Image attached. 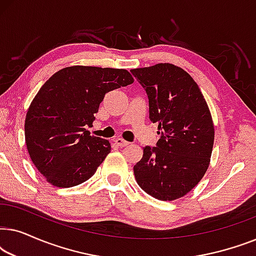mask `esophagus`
I'll return each instance as SVG.
<instances>
[{"label":"esophagus","instance_id":"34e87169","mask_svg":"<svg viewBox=\"0 0 256 256\" xmlns=\"http://www.w3.org/2000/svg\"><path fill=\"white\" fill-rule=\"evenodd\" d=\"M115 143H116V146H120V148H124V146H127L129 144V142L124 141V140L121 138L115 140Z\"/></svg>","mask_w":256,"mask_h":256}]
</instances>
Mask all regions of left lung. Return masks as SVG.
<instances>
[{"label": "left lung", "instance_id": "left-lung-1", "mask_svg": "<svg viewBox=\"0 0 256 256\" xmlns=\"http://www.w3.org/2000/svg\"><path fill=\"white\" fill-rule=\"evenodd\" d=\"M146 90L149 118L158 124L156 146L143 148L134 166L140 188L160 200L182 198L197 185L210 166L214 126L197 82L169 62L130 71Z\"/></svg>", "mask_w": 256, "mask_h": 256}]
</instances>
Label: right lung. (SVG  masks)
I'll return each instance as SVG.
<instances>
[{"instance_id": "add662e5", "label": "right lung", "mask_w": 256, "mask_h": 256, "mask_svg": "<svg viewBox=\"0 0 256 256\" xmlns=\"http://www.w3.org/2000/svg\"><path fill=\"white\" fill-rule=\"evenodd\" d=\"M134 82L124 68L70 66L56 72L31 101L26 118L30 158L48 183L72 188L90 180L110 152V143L90 136L104 94Z\"/></svg>"}]
</instances>
